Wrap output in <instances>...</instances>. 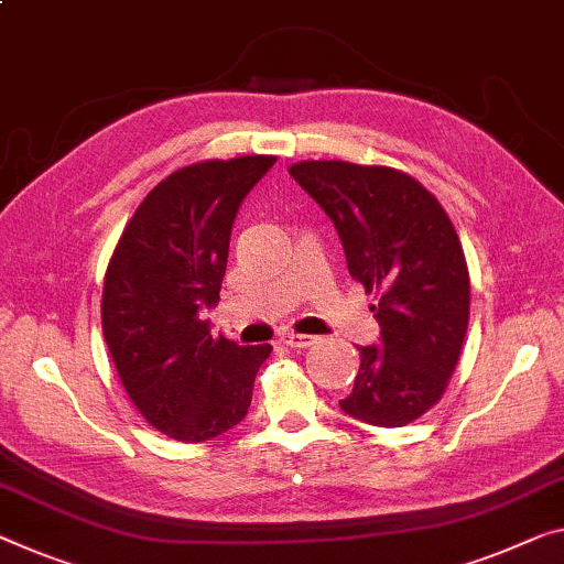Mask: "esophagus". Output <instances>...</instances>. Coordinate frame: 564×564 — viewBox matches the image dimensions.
Here are the masks:
<instances>
[{"mask_svg": "<svg viewBox=\"0 0 564 564\" xmlns=\"http://www.w3.org/2000/svg\"><path fill=\"white\" fill-rule=\"evenodd\" d=\"M280 340L288 345V348H310V345L317 343V337L300 335V333H282Z\"/></svg>", "mask_w": 564, "mask_h": 564, "instance_id": "1", "label": "esophagus"}]
</instances>
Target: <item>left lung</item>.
<instances>
[{"label": "left lung", "mask_w": 564, "mask_h": 564, "mask_svg": "<svg viewBox=\"0 0 564 564\" xmlns=\"http://www.w3.org/2000/svg\"><path fill=\"white\" fill-rule=\"evenodd\" d=\"M290 173L333 219L352 280L376 294L380 343L360 348L340 409L370 426H405L446 393L469 327L454 224L429 188L391 166L300 161Z\"/></svg>", "instance_id": "left-lung-1"}]
</instances>
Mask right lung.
<instances>
[{"instance_id": "obj_1", "label": "right lung", "mask_w": 564, "mask_h": 564, "mask_svg": "<svg viewBox=\"0 0 564 564\" xmlns=\"http://www.w3.org/2000/svg\"><path fill=\"white\" fill-rule=\"evenodd\" d=\"M276 155L202 161L151 188L102 282V335L128 398L163 436L198 444L237 426L272 345L212 335L231 224Z\"/></svg>"}]
</instances>
